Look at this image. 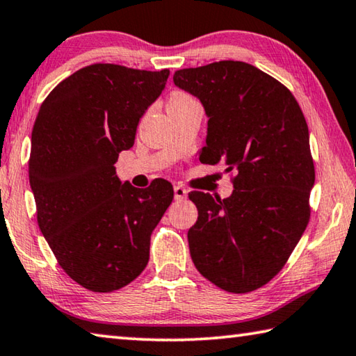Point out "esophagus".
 <instances>
[{"mask_svg":"<svg viewBox=\"0 0 356 356\" xmlns=\"http://www.w3.org/2000/svg\"><path fill=\"white\" fill-rule=\"evenodd\" d=\"M186 195H188V191H186L182 185L174 186V199L184 200V199H186Z\"/></svg>","mask_w":356,"mask_h":356,"instance_id":"34e87169","label":"esophagus"}]
</instances>
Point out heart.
Wrapping results in <instances>:
<instances>
[{"mask_svg": "<svg viewBox=\"0 0 356 356\" xmlns=\"http://www.w3.org/2000/svg\"><path fill=\"white\" fill-rule=\"evenodd\" d=\"M195 101L193 96H190L188 93L185 92H174L170 96V102H168V107H179V106H185L190 104V102Z\"/></svg>", "mask_w": 356, "mask_h": 356, "instance_id": "b5f03b06", "label": "heart"}]
</instances>
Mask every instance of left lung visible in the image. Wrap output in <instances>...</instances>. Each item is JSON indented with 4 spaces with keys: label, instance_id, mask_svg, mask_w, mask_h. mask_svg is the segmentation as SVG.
Instances as JSON below:
<instances>
[{
    "label": "left lung",
    "instance_id": "left-lung-1",
    "mask_svg": "<svg viewBox=\"0 0 356 356\" xmlns=\"http://www.w3.org/2000/svg\"><path fill=\"white\" fill-rule=\"evenodd\" d=\"M174 83L197 96L210 118L200 161H222L235 188L227 199L190 193L193 263L218 288L250 293L280 273L309 221L305 116L289 88L240 60L177 70Z\"/></svg>",
    "mask_w": 356,
    "mask_h": 356
}]
</instances>
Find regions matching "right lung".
<instances>
[{"instance_id": "add662e5", "label": "right lung", "mask_w": 356, "mask_h": 356, "mask_svg": "<svg viewBox=\"0 0 356 356\" xmlns=\"http://www.w3.org/2000/svg\"><path fill=\"white\" fill-rule=\"evenodd\" d=\"M168 76L166 68L83 67L51 90L32 127L38 227L59 266L93 293H112L143 273L152 230L172 202L168 180L135 188L113 168Z\"/></svg>"}]
</instances>
